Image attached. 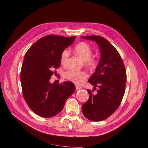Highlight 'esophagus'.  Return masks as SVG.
Masks as SVG:
<instances>
[{"label":"esophagus","mask_w":148,"mask_h":148,"mask_svg":"<svg viewBox=\"0 0 148 148\" xmlns=\"http://www.w3.org/2000/svg\"><path fill=\"white\" fill-rule=\"evenodd\" d=\"M82 88L81 86H78V85H75V89H76L77 91V90H79V89H82Z\"/></svg>","instance_id":"obj_1"}]
</instances>
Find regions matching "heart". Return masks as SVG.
I'll list each match as a JSON object with an SVG mask.
<instances>
[{
  "label": "heart",
  "instance_id": "b5f03b06",
  "mask_svg": "<svg viewBox=\"0 0 148 148\" xmlns=\"http://www.w3.org/2000/svg\"><path fill=\"white\" fill-rule=\"evenodd\" d=\"M75 53L84 60L85 65L91 69L97 68L99 60L97 57H92V49L89 45L85 42H80L77 44L74 47ZM69 56L68 49H65L60 54V62L65 64ZM64 77L67 80L73 82L75 84L82 85L88 78V74L85 71L69 70L64 74Z\"/></svg>",
  "mask_w": 148,
  "mask_h": 148
}]
</instances>
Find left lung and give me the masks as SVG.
<instances>
[{"instance_id": "8db88e82", "label": "left lung", "mask_w": 148, "mask_h": 148, "mask_svg": "<svg viewBox=\"0 0 148 148\" xmlns=\"http://www.w3.org/2000/svg\"><path fill=\"white\" fill-rule=\"evenodd\" d=\"M95 41L101 51V58L95 72L88 80L99 89L97 94L87 89L89 97L82 105L84 116L94 121L106 119L120 106L125 92L126 71L118 51L106 38L100 36L82 37Z\"/></svg>"}]
</instances>
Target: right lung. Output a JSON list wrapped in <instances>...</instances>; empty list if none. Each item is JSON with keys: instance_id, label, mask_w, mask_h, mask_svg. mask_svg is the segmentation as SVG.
Returning <instances> with one entry per match:
<instances>
[{"instance_id": "obj_1", "label": "right lung", "mask_w": 148, "mask_h": 148, "mask_svg": "<svg viewBox=\"0 0 148 148\" xmlns=\"http://www.w3.org/2000/svg\"><path fill=\"white\" fill-rule=\"evenodd\" d=\"M75 38L45 36L36 42L25 55L21 72L23 96L31 110L40 117L49 118L58 114L75 90L70 82L49 83L51 77L60 66L61 53Z\"/></svg>"}]
</instances>
